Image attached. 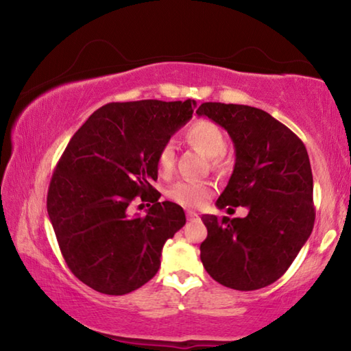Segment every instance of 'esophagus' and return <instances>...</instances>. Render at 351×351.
<instances>
[{"label": "esophagus", "instance_id": "1", "mask_svg": "<svg viewBox=\"0 0 351 351\" xmlns=\"http://www.w3.org/2000/svg\"><path fill=\"white\" fill-rule=\"evenodd\" d=\"M187 219H198V213L193 210H187Z\"/></svg>", "mask_w": 351, "mask_h": 351}]
</instances>
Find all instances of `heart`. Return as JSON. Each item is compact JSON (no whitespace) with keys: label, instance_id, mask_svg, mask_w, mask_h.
<instances>
[{"label":"heart","instance_id":"obj_1","mask_svg":"<svg viewBox=\"0 0 351 351\" xmlns=\"http://www.w3.org/2000/svg\"><path fill=\"white\" fill-rule=\"evenodd\" d=\"M184 139L187 144L199 152L207 159H212V165L215 169L223 167V154L228 147L226 136L221 128L210 121H197L192 123L186 132ZM175 164V150L170 144H164L159 148L156 156L158 170L162 175H169L173 170ZM213 189L210 184L203 181H178L170 187L169 197L180 206L189 207H201L207 199L210 198Z\"/></svg>","mask_w":351,"mask_h":351}]
</instances>
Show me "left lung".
Wrapping results in <instances>:
<instances>
[{
  "label": "left lung",
  "mask_w": 351,
  "mask_h": 351,
  "mask_svg": "<svg viewBox=\"0 0 351 351\" xmlns=\"http://www.w3.org/2000/svg\"><path fill=\"white\" fill-rule=\"evenodd\" d=\"M197 114L223 127L235 147L234 171L217 207H247L245 218L201 217L207 228L201 261L228 288L268 287L287 272L314 226L306 148L288 127L254 106L206 102Z\"/></svg>",
  "instance_id": "obj_1"
}]
</instances>
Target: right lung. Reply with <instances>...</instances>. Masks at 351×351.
<instances>
[{"label": "right lung", "mask_w": 351, "mask_h": 351, "mask_svg": "<svg viewBox=\"0 0 351 351\" xmlns=\"http://www.w3.org/2000/svg\"><path fill=\"white\" fill-rule=\"evenodd\" d=\"M195 100L108 104L94 111L64 148L47 190V213L71 272L102 294L141 288L161 266L165 241L186 213L159 203L156 156L192 119ZM150 200L145 217L130 216L136 197ZM150 206V204H148Z\"/></svg>", "instance_id": "obj_1"}]
</instances>
